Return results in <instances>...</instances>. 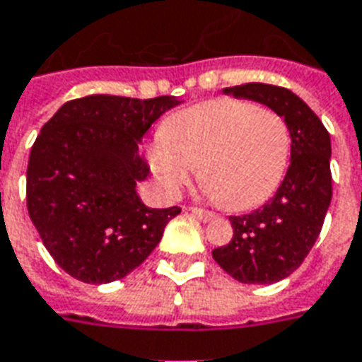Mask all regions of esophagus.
<instances>
[{"mask_svg": "<svg viewBox=\"0 0 362 362\" xmlns=\"http://www.w3.org/2000/svg\"><path fill=\"white\" fill-rule=\"evenodd\" d=\"M187 211L192 212L193 216H197L199 220H203V222H211V220H214L216 218V214L211 211H205V209H199V206H189Z\"/></svg>", "mask_w": 362, "mask_h": 362, "instance_id": "34e87169", "label": "esophagus"}]
</instances>
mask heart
<instances>
[{
	"label": "heart",
	"mask_w": 362,
	"mask_h": 362,
	"mask_svg": "<svg viewBox=\"0 0 362 362\" xmlns=\"http://www.w3.org/2000/svg\"><path fill=\"white\" fill-rule=\"evenodd\" d=\"M291 127L279 112L239 98L182 110L163 125L150 150L167 193L199 180L230 211H248L277 192L291 161Z\"/></svg>",
	"instance_id": "b5f03b06"
}]
</instances>
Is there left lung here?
I'll use <instances>...</instances> for the list:
<instances>
[{"instance_id": "left-lung-1", "label": "left lung", "mask_w": 362, "mask_h": 362, "mask_svg": "<svg viewBox=\"0 0 362 362\" xmlns=\"http://www.w3.org/2000/svg\"><path fill=\"white\" fill-rule=\"evenodd\" d=\"M279 112L291 127V165L279 189L260 209L230 216L233 237L212 250L228 275L250 285H272L302 266L315 245L332 199L330 134L302 98L269 83L226 89Z\"/></svg>"}]
</instances>
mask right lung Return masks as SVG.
<instances>
[{"instance_id": "1", "label": "right lung", "mask_w": 362, "mask_h": 362, "mask_svg": "<svg viewBox=\"0 0 362 362\" xmlns=\"http://www.w3.org/2000/svg\"><path fill=\"white\" fill-rule=\"evenodd\" d=\"M175 96L93 95L66 102L35 138L26 170L28 214L66 273L102 285L150 256L180 206L150 209L136 195L150 175L140 140Z\"/></svg>"}]
</instances>
